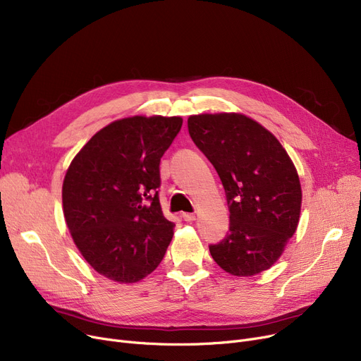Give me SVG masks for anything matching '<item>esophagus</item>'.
Masks as SVG:
<instances>
[{"label": "esophagus", "mask_w": 361, "mask_h": 361, "mask_svg": "<svg viewBox=\"0 0 361 361\" xmlns=\"http://www.w3.org/2000/svg\"><path fill=\"white\" fill-rule=\"evenodd\" d=\"M183 219L185 222H193V221H196V215L195 214H183Z\"/></svg>", "instance_id": "1"}]
</instances>
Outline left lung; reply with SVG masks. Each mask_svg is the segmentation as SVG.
Wrapping results in <instances>:
<instances>
[{"label": "left lung", "instance_id": "left-lung-1", "mask_svg": "<svg viewBox=\"0 0 361 361\" xmlns=\"http://www.w3.org/2000/svg\"><path fill=\"white\" fill-rule=\"evenodd\" d=\"M187 126L215 166L230 207L228 234L209 245L214 260L234 276L268 271L294 235L301 212V184L287 150L240 112L190 116Z\"/></svg>", "mask_w": 361, "mask_h": 361}]
</instances>
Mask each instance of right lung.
<instances>
[{
  "label": "right lung",
  "instance_id": "1",
  "mask_svg": "<svg viewBox=\"0 0 361 361\" xmlns=\"http://www.w3.org/2000/svg\"><path fill=\"white\" fill-rule=\"evenodd\" d=\"M181 117L135 116L101 128L63 183V212L75 247L102 276L142 281L161 263L174 222L161 209L159 162Z\"/></svg>",
  "mask_w": 361,
  "mask_h": 361
}]
</instances>
